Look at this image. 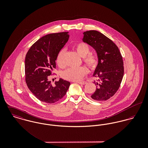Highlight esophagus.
Returning a JSON list of instances; mask_svg holds the SVG:
<instances>
[{"label":"esophagus","mask_w":148,"mask_h":148,"mask_svg":"<svg viewBox=\"0 0 148 148\" xmlns=\"http://www.w3.org/2000/svg\"><path fill=\"white\" fill-rule=\"evenodd\" d=\"M76 83L84 85L85 84H86V82H77Z\"/></svg>","instance_id":"esophagus-1"}]
</instances>
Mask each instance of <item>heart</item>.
I'll return each mask as SVG.
<instances>
[{
    "instance_id": "obj_1",
    "label": "heart",
    "mask_w": 148,
    "mask_h": 148,
    "mask_svg": "<svg viewBox=\"0 0 148 148\" xmlns=\"http://www.w3.org/2000/svg\"><path fill=\"white\" fill-rule=\"evenodd\" d=\"M75 48L79 55L83 58V62L90 69L95 70L99 64V58L95 55L89 54L90 49L89 45L84 42L77 43ZM65 49H62L58 53L56 57V63L60 67L65 66L64 56ZM88 73V69L85 66L80 67H69L63 72L62 76L64 79L69 81H79L82 80Z\"/></svg>"
}]
</instances>
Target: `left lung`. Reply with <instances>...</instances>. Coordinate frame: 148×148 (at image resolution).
Segmentation results:
<instances>
[{
    "label": "left lung",
    "mask_w": 148,
    "mask_h": 148,
    "mask_svg": "<svg viewBox=\"0 0 148 148\" xmlns=\"http://www.w3.org/2000/svg\"><path fill=\"white\" fill-rule=\"evenodd\" d=\"M83 34V42L96 50L99 59L93 74L97 78L95 82L96 89L91 97L106 101L116 93L121 83L124 72L123 57L117 46L101 32L90 30Z\"/></svg>",
    "instance_id": "1"
}]
</instances>
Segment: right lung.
<instances>
[{
  "instance_id": "1",
  "label": "right lung",
  "mask_w": 148,
  "mask_h": 148,
  "mask_svg": "<svg viewBox=\"0 0 148 148\" xmlns=\"http://www.w3.org/2000/svg\"><path fill=\"white\" fill-rule=\"evenodd\" d=\"M68 32L50 34L35 42L25 59V82L30 91L40 101L53 104L65 95L70 83L62 79L52 85L49 76L56 68L59 52L68 42Z\"/></svg>"
}]
</instances>
